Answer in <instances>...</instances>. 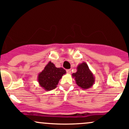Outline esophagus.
Segmentation results:
<instances>
[{
    "mask_svg": "<svg viewBox=\"0 0 129 129\" xmlns=\"http://www.w3.org/2000/svg\"><path fill=\"white\" fill-rule=\"evenodd\" d=\"M67 74H71V70H70V69H67Z\"/></svg>",
    "mask_w": 129,
    "mask_h": 129,
    "instance_id": "34e87169",
    "label": "esophagus"
}]
</instances>
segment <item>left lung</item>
Listing matches in <instances>:
<instances>
[{"mask_svg":"<svg viewBox=\"0 0 129 129\" xmlns=\"http://www.w3.org/2000/svg\"><path fill=\"white\" fill-rule=\"evenodd\" d=\"M72 77L77 85L83 89L91 88L95 82V77L89 69L87 63L85 62L78 64L77 72L72 74Z\"/></svg>","mask_w":129,"mask_h":129,"instance_id":"8db88e82","label":"left lung"}]
</instances>
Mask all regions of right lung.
Masks as SVG:
<instances>
[{
    "instance_id": "add662e5",
    "label": "right lung",
    "mask_w": 129,
    "mask_h": 129,
    "mask_svg": "<svg viewBox=\"0 0 129 129\" xmlns=\"http://www.w3.org/2000/svg\"><path fill=\"white\" fill-rule=\"evenodd\" d=\"M66 74L63 68H57L51 61L38 76V82L41 87L46 91L55 89L62 76Z\"/></svg>"
}]
</instances>
